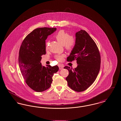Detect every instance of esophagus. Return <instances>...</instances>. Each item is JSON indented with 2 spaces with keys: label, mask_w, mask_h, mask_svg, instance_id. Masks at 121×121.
<instances>
[{
  "label": "esophagus",
  "mask_w": 121,
  "mask_h": 121,
  "mask_svg": "<svg viewBox=\"0 0 121 121\" xmlns=\"http://www.w3.org/2000/svg\"><path fill=\"white\" fill-rule=\"evenodd\" d=\"M58 67H59V69H60V70H61V69H63V65H62L59 64V65H58Z\"/></svg>",
  "instance_id": "1"
}]
</instances>
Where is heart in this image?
Here are the masks:
<instances>
[{
    "instance_id": "b5f03b06",
    "label": "heart",
    "mask_w": 121,
    "mask_h": 121,
    "mask_svg": "<svg viewBox=\"0 0 121 121\" xmlns=\"http://www.w3.org/2000/svg\"><path fill=\"white\" fill-rule=\"evenodd\" d=\"M55 38L69 51H72L75 48L76 44L75 37L73 35H70L69 33L64 30L59 31L55 35ZM48 44L49 42L47 41L46 43V48H48ZM64 57V54H58L55 56V58L57 61L61 62L63 60Z\"/></svg>"
}]
</instances>
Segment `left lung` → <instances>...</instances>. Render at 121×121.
Wrapping results in <instances>:
<instances>
[{
  "label": "left lung",
  "mask_w": 121,
  "mask_h": 121,
  "mask_svg": "<svg viewBox=\"0 0 121 121\" xmlns=\"http://www.w3.org/2000/svg\"><path fill=\"white\" fill-rule=\"evenodd\" d=\"M76 44L67 59L68 62L77 60L74 69L68 66L64 69L69 71L66 80L68 86L78 92L87 89L96 80L101 65V56L98 46L85 30L76 34Z\"/></svg>",
  "instance_id": "obj_1"
}]
</instances>
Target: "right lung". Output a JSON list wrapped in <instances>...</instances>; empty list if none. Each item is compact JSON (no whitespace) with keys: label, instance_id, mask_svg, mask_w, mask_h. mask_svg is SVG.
Segmentation results:
<instances>
[{"label":"right lung","instance_id":"add662e5","mask_svg":"<svg viewBox=\"0 0 121 121\" xmlns=\"http://www.w3.org/2000/svg\"><path fill=\"white\" fill-rule=\"evenodd\" d=\"M56 28H39L34 30L23 39L20 46L18 63L26 83L31 89L42 92L51 85L52 76L59 69L57 65L43 66L42 55L46 54L45 40Z\"/></svg>","mask_w":121,"mask_h":121}]
</instances>
